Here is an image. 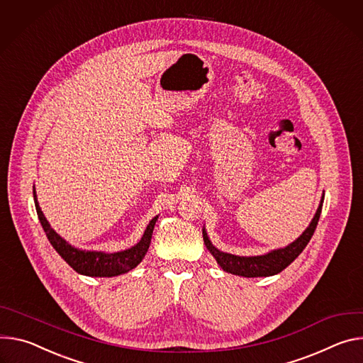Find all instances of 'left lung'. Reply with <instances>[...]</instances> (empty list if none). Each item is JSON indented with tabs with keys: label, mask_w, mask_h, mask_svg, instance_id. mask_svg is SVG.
Segmentation results:
<instances>
[{
	"label": "left lung",
	"mask_w": 363,
	"mask_h": 363,
	"mask_svg": "<svg viewBox=\"0 0 363 363\" xmlns=\"http://www.w3.org/2000/svg\"><path fill=\"white\" fill-rule=\"evenodd\" d=\"M323 199H321V203H320L311 223L308 225V228L303 232V235L298 239H296L293 244H290L286 248L275 250L272 252H268V254L259 255V257H238V255L220 252L219 250H216L211 244L208 233L203 230V240L206 244V248L211 251V254L216 258L218 264L226 272L240 275V277H248V278L275 275L283 269H286L303 252V250L310 242V239H311V236L317 228L318 219H320Z\"/></svg>",
	"instance_id": "left-lung-1"
}]
</instances>
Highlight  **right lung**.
<instances>
[{"label": "right lung", "instance_id": "1", "mask_svg": "<svg viewBox=\"0 0 363 363\" xmlns=\"http://www.w3.org/2000/svg\"><path fill=\"white\" fill-rule=\"evenodd\" d=\"M33 196H34V205H35L38 220L42 223L52 247L79 274H84L88 277H115L119 274H124L135 268L143 261L145 252L148 251L151 236H152V229L158 216L151 219L140 242L127 251L113 252V254H105V252H96V251H80L69 245L63 238H60L50 228L48 219L45 218L42 209L38 206L34 189H33Z\"/></svg>", "mask_w": 363, "mask_h": 363}]
</instances>
